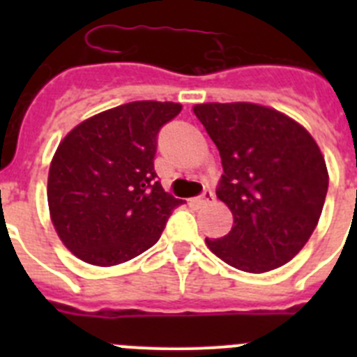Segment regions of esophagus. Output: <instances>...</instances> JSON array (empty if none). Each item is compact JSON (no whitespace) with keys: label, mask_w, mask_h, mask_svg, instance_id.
<instances>
[{"label":"esophagus","mask_w":357,"mask_h":357,"mask_svg":"<svg viewBox=\"0 0 357 357\" xmlns=\"http://www.w3.org/2000/svg\"><path fill=\"white\" fill-rule=\"evenodd\" d=\"M213 200H214L213 191H204V193H202L198 198H195L193 202L197 204V206H206V204H209V202H213Z\"/></svg>","instance_id":"34e87169"}]
</instances>
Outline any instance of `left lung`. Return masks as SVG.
I'll return each mask as SVG.
<instances>
[{"label":"left lung","instance_id":"left-lung-1","mask_svg":"<svg viewBox=\"0 0 357 357\" xmlns=\"http://www.w3.org/2000/svg\"><path fill=\"white\" fill-rule=\"evenodd\" d=\"M193 112L220 151L216 197L234 218L229 234L206 238L209 250L248 273L291 261L317 229L329 188L313 135L259 103H200Z\"/></svg>","mask_w":357,"mask_h":357}]
</instances>
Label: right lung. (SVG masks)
<instances>
[{
	"label": "right lung",
	"instance_id": "obj_1",
	"mask_svg": "<svg viewBox=\"0 0 357 357\" xmlns=\"http://www.w3.org/2000/svg\"><path fill=\"white\" fill-rule=\"evenodd\" d=\"M181 110L173 102L125 103L61 141L48 173L50 218L78 259L116 266L159 241L182 200L155 182L157 134Z\"/></svg>",
	"mask_w": 357,
	"mask_h": 357
}]
</instances>
